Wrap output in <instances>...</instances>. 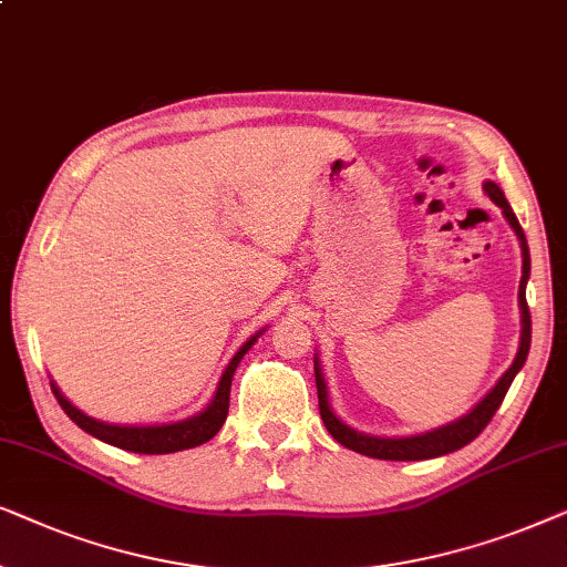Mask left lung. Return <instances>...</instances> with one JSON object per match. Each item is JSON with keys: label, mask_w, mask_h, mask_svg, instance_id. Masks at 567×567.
Listing matches in <instances>:
<instances>
[{"label": "left lung", "mask_w": 567, "mask_h": 567, "mask_svg": "<svg viewBox=\"0 0 567 567\" xmlns=\"http://www.w3.org/2000/svg\"><path fill=\"white\" fill-rule=\"evenodd\" d=\"M485 192H487L489 199H493L495 205L503 209L505 220L511 223V228L516 230V236L520 240V254H524V269H520L524 275H520V285H518V306H520V323H524V329H520V347L516 352V360H513V365L503 373V379L495 383V389L489 391V394L482 399V402L474 406L470 414H464L462 420L451 422V425H443V427L433 430V433H422V435H412V437L362 435V433H358V430L347 427L342 420H337V414L329 410L327 383H323V379H321V368H319V362L313 360L316 362L313 371H316V391H319L321 420L331 433V437H334L337 443H342L344 449L358 451V454L371 456V458H386V462H420V458H435V456L451 454V451L464 449L466 443H472L474 437H477L482 430L487 427V422L493 420L497 406L503 404L505 394H508V389H511L513 379H516V373L520 371V368H524L526 354H529V344H532V313H529V303H526V279H529V269H532L529 246H526L524 230H520V225L516 220V215H513L511 205L505 202L501 186L493 184V181H487Z\"/></svg>", "instance_id": "1"}]
</instances>
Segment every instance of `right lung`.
<instances>
[{"instance_id": "1", "label": "right lung", "mask_w": 567, "mask_h": 567, "mask_svg": "<svg viewBox=\"0 0 567 567\" xmlns=\"http://www.w3.org/2000/svg\"><path fill=\"white\" fill-rule=\"evenodd\" d=\"M256 337L248 339V342L240 347L236 354H233V360L228 362V368H225L220 383H217L213 402L207 404V410L194 414V417H188L184 422H173V425H153V427L109 425V422H97L93 417H87V414H82L78 406H72L70 402H66V399L62 396V391H59L54 383H51V389H54L56 402L62 404V410L66 414H70V420L74 422V425H80L85 433L95 435L97 441L111 443V446L124 449V451H134V454H173V451L202 446V443H207L209 437H215L217 430L223 427L225 417H228V406H230L233 373H236L240 358L251 350Z\"/></svg>"}]
</instances>
